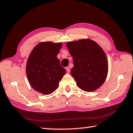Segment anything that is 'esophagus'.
Segmentation results:
<instances>
[{"label": "esophagus", "instance_id": "34e87169", "mask_svg": "<svg viewBox=\"0 0 133 133\" xmlns=\"http://www.w3.org/2000/svg\"><path fill=\"white\" fill-rule=\"evenodd\" d=\"M66 71L67 72V73H69L70 71V68H69V67H66Z\"/></svg>", "mask_w": 133, "mask_h": 133}]
</instances>
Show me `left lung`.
<instances>
[{
	"label": "left lung",
	"instance_id": "1",
	"mask_svg": "<svg viewBox=\"0 0 133 133\" xmlns=\"http://www.w3.org/2000/svg\"><path fill=\"white\" fill-rule=\"evenodd\" d=\"M66 47L73 57L71 74L77 86L85 91L99 88L108 73L107 57L101 47L89 39L67 42Z\"/></svg>",
	"mask_w": 133,
	"mask_h": 133
}]
</instances>
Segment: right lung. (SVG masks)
Returning a JSON list of instances; mask_svg holds the SVG:
<instances>
[{"label":"right lung","mask_w":133,"mask_h":133,"mask_svg":"<svg viewBox=\"0 0 133 133\" xmlns=\"http://www.w3.org/2000/svg\"><path fill=\"white\" fill-rule=\"evenodd\" d=\"M62 44L41 42L31 51L26 65L29 82L35 90L44 94L55 91L66 73L57 55Z\"/></svg>","instance_id":"right-lung-1"}]
</instances>
